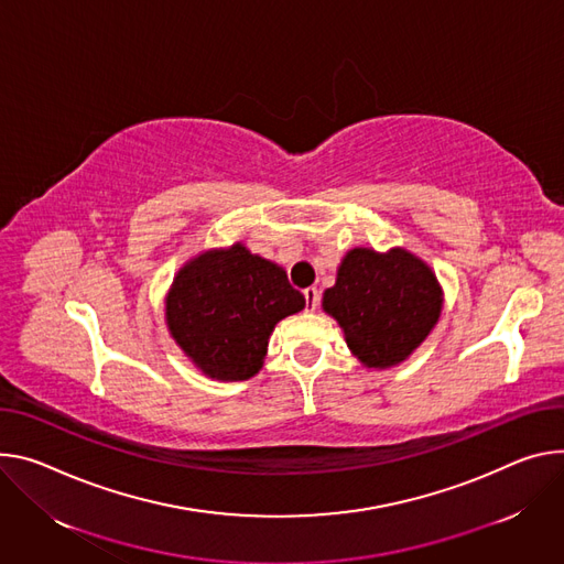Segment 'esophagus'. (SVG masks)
Segmentation results:
<instances>
[{"instance_id": "obj_1", "label": "esophagus", "mask_w": 564, "mask_h": 564, "mask_svg": "<svg viewBox=\"0 0 564 564\" xmlns=\"http://www.w3.org/2000/svg\"><path fill=\"white\" fill-rule=\"evenodd\" d=\"M303 296H305V311L315 313L317 305H319V290L317 288H305Z\"/></svg>"}]
</instances>
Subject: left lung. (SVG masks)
Listing matches in <instances>:
<instances>
[{
    "instance_id": "obj_1",
    "label": "left lung",
    "mask_w": 564,
    "mask_h": 564,
    "mask_svg": "<svg viewBox=\"0 0 564 564\" xmlns=\"http://www.w3.org/2000/svg\"><path fill=\"white\" fill-rule=\"evenodd\" d=\"M322 308L344 330L348 350L367 369L387 371L434 330L443 288L434 270L404 247H352L337 268Z\"/></svg>"
}]
</instances>
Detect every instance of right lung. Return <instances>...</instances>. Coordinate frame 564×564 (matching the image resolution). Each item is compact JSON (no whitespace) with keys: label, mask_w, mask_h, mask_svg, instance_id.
Wrapping results in <instances>:
<instances>
[{"label":"right lung","mask_w":564,"mask_h":564,"mask_svg":"<svg viewBox=\"0 0 564 564\" xmlns=\"http://www.w3.org/2000/svg\"><path fill=\"white\" fill-rule=\"evenodd\" d=\"M303 308L285 270L242 242L193 256L164 299L169 335L195 369L223 382L259 373L274 326Z\"/></svg>","instance_id":"add662e5"}]
</instances>
